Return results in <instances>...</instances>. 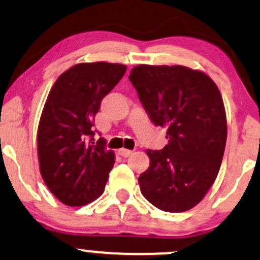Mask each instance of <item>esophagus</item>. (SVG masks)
Returning a JSON list of instances; mask_svg holds the SVG:
<instances>
[{
  "instance_id": "obj_1",
  "label": "esophagus",
  "mask_w": 260,
  "mask_h": 260,
  "mask_svg": "<svg viewBox=\"0 0 260 260\" xmlns=\"http://www.w3.org/2000/svg\"><path fill=\"white\" fill-rule=\"evenodd\" d=\"M117 152H119V155H121L122 157H127L133 154V151H131V150H127V149H120V150H117Z\"/></svg>"
}]
</instances>
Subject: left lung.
Returning <instances> with one entry per match:
<instances>
[{
    "label": "left lung",
    "mask_w": 260,
    "mask_h": 260,
    "mask_svg": "<svg viewBox=\"0 0 260 260\" xmlns=\"http://www.w3.org/2000/svg\"><path fill=\"white\" fill-rule=\"evenodd\" d=\"M168 145L146 150L148 170L138 181L157 209L181 213L199 204L220 169L226 143V115L215 82L185 66H135L129 76Z\"/></svg>",
    "instance_id": "8db88e82"
}]
</instances>
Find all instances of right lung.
<instances>
[{"label":"right lung","mask_w":260,"mask_h":260,"mask_svg":"<svg viewBox=\"0 0 260 260\" xmlns=\"http://www.w3.org/2000/svg\"><path fill=\"white\" fill-rule=\"evenodd\" d=\"M125 71L121 63H77L57 77L47 96L37 130L40 173L65 205H86L105 190L115 154L103 138L92 143V126L101 100Z\"/></svg>","instance_id":"1"}]
</instances>
